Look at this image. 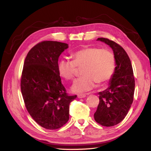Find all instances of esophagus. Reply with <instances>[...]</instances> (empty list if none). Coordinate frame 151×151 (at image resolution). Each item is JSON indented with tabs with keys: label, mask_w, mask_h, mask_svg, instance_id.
<instances>
[{
	"label": "esophagus",
	"mask_w": 151,
	"mask_h": 151,
	"mask_svg": "<svg viewBox=\"0 0 151 151\" xmlns=\"http://www.w3.org/2000/svg\"><path fill=\"white\" fill-rule=\"evenodd\" d=\"M78 98L79 99H82V98H84L86 95V94H78Z\"/></svg>",
	"instance_id": "34e87169"
}]
</instances>
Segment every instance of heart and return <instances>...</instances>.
<instances>
[{"label":"heart","instance_id":"1","mask_svg":"<svg viewBox=\"0 0 151 151\" xmlns=\"http://www.w3.org/2000/svg\"><path fill=\"white\" fill-rule=\"evenodd\" d=\"M73 60H62L58 64L59 75L67 81H72L77 73V67L82 68L84 76L74 82L72 90L76 93L90 91L96 83L104 84L110 81L115 69V58L108 49L87 47L72 55Z\"/></svg>","mask_w":151,"mask_h":151}]
</instances>
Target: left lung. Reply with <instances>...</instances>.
Returning <instances> with one entry per match:
<instances>
[{"label":"left lung","mask_w":151,"mask_h":151,"mask_svg":"<svg viewBox=\"0 0 151 151\" xmlns=\"http://www.w3.org/2000/svg\"><path fill=\"white\" fill-rule=\"evenodd\" d=\"M97 40L113 50L116 67L110 86L99 93V103L94 119L102 126L112 127L123 121L129 111L134 100L135 80L130 60L123 48L108 38Z\"/></svg>","instance_id":"obj_1"}]
</instances>
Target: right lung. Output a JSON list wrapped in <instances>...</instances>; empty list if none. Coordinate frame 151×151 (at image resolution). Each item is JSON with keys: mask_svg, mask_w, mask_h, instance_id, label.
<instances>
[{"mask_svg": "<svg viewBox=\"0 0 151 151\" xmlns=\"http://www.w3.org/2000/svg\"><path fill=\"white\" fill-rule=\"evenodd\" d=\"M68 45L43 41L28 52L21 78L25 106L40 126L49 130L63 127L69 119V104L76 95H69L58 70V58Z\"/></svg>", "mask_w": 151, "mask_h": 151, "instance_id": "right-lung-1", "label": "right lung"}]
</instances>
